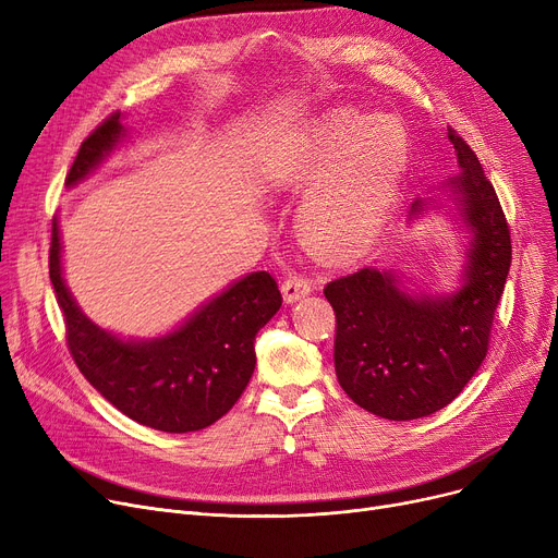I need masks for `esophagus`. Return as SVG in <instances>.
Here are the masks:
<instances>
[{
    "instance_id": "esophagus-1",
    "label": "esophagus",
    "mask_w": 558,
    "mask_h": 558,
    "mask_svg": "<svg viewBox=\"0 0 558 558\" xmlns=\"http://www.w3.org/2000/svg\"><path fill=\"white\" fill-rule=\"evenodd\" d=\"M280 289H282L284 303L291 305V303H299V301H303L305 296H310L314 284H312V280L305 278V276H289V278L282 282Z\"/></svg>"
}]
</instances>
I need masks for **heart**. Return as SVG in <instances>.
<instances>
[{"label": "heart", "mask_w": 558, "mask_h": 558, "mask_svg": "<svg viewBox=\"0 0 558 558\" xmlns=\"http://www.w3.org/2000/svg\"><path fill=\"white\" fill-rule=\"evenodd\" d=\"M409 162L404 129L391 117L326 114L280 154L274 181L305 192L296 228L320 257L343 259L373 244L398 201Z\"/></svg>", "instance_id": "obj_1"}]
</instances>
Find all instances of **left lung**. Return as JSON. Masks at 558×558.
Returning a JSON list of instances; mask_svg holds the SVG:
<instances>
[{"instance_id": "left-lung-1", "label": "left lung", "mask_w": 558, "mask_h": 558, "mask_svg": "<svg viewBox=\"0 0 558 558\" xmlns=\"http://www.w3.org/2000/svg\"><path fill=\"white\" fill-rule=\"evenodd\" d=\"M461 173L416 198L409 221L441 208L463 223L468 248L459 287L444 296L409 291L396 271L360 269L328 282L337 316L335 371L341 389L366 412L414 421L450 404L488 353L493 314L511 267V232L502 205L475 156L448 133Z\"/></svg>"}]
</instances>
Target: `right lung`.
Wrapping results in <instances>:
<instances>
[{
  "instance_id": "right-lung-1",
  "label": "right lung",
  "mask_w": 558,
  "mask_h": 558,
  "mask_svg": "<svg viewBox=\"0 0 558 558\" xmlns=\"http://www.w3.org/2000/svg\"><path fill=\"white\" fill-rule=\"evenodd\" d=\"M124 137L122 114L112 112L83 140L68 187L93 173ZM49 278L65 316L70 353L87 383L135 423L169 434L203 429L230 412L255 371V335L282 305L278 282L255 271L201 305L175 330L156 339H120L76 305L63 278L56 219Z\"/></svg>"
}]
</instances>
